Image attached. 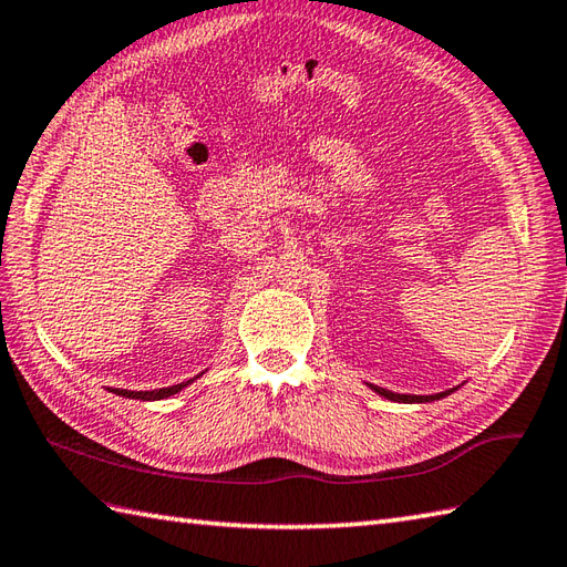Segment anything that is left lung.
<instances>
[{
	"instance_id": "1",
	"label": "left lung",
	"mask_w": 567,
	"mask_h": 567,
	"mask_svg": "<svg viewBox=\"0 0 567 567\" xmlns=\"http://www.w3.org/2000/svg\"><path fill=\"white\" fill-rule=\"evenodd\" d=\"M375 392H380L382 396H388V400H392V402H406V404H412V402H433V400H441V396L449 394V392H441V394L416 396V394H394V392H390V390H382V388H375Z\"/></svg>"
}]
</instances>
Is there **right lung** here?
<instances>
[{
    "mask_svg": "<svg viewBox=\"0 0 567 567\" xmlns=\"http://www.w3.org/2000/svg\"><path fill=\"white\" fill-rule=\"evenodd\" d=\"M192 382V380H189ZM189 382H183V384H173V388H163V390H153V392H131V390H112L114 394H122V396H128V400H165V396H171L175 392H179L185 388V384Z\"/></svg>",
    "mask_w": 567,
    "mask_h": 567,
    "instance_id": "obj_1",
    "label": "right lung"
}]
</instances>
